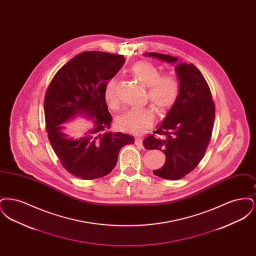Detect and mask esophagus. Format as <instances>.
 <instances>
[{"label": "esophagus", "instance_id": "esophagus-1", "mask_svg": "<svg viewBox=\"0 0 256 256\" xmlns=\"http://www.w3.org/2000/svg\"><path fill=\"white\" fill-rule=\"evenodd\" d=\"M134 143L136 146H143V139L141 137H135Z\"/></svg>", "mask_w": 256, "mask_h": 256}]
</instances>
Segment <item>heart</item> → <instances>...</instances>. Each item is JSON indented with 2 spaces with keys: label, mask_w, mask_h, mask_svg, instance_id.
Wrapping results in <instances>:
<instances>
[{
  "label": "heart",
  "mask_w": 256,
  "mask_h": 256,
  "mask_svg": "<svg viewBox=\"0 0 256 256\" xmlns=\"http://www.w3.org/2000/svg\"><path fill=\"white\" fill-rule=\"evenodd\" d=\"M130 73L148 87V98L161 113H166L178 102L180 94V82L172 74H160L158 67L148 61H137L130 68ZM104 97L111 108L118 106L117 80L111 78L104 87ZM156 121V112L152 106L124 111L117 119L118 128L126 132L141 134Z\"/></svg>",
  "instance_id": "obj_1"
}]
</instances>
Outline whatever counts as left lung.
Here are the masks:
<instances>
[{"label": "left lung", "mask_w": 256, "mask_h": 256, "mask_svg": "<svg viewBox=\"0 0 256 256\" xmlns=\"http://www.w3.org/2000/svg\"><path fill=\"white\" fill-rule=\"evenodd\" d=\"M145 56L178 63V58L169 54L146 52ZM176 71L180 82L178 100L154 132L159 136L150 134L143 142L146 150L165 154L164 166L154 174L170 180L182 178L204 158L215 120V104L200 71L185 62H178Z\"/></svg>", "instance_id": "left-lung-1"}]
</instances>
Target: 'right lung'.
I'll list each match as a JSON object with an SVG mask.
<instances>
[{
    "instance_id": "right-lung-1",
    "label": "right lung",
    "mask_w": 256,
    "mask_h": 256,
    "mask_svg": "<svg viewBox=\"0 0 256 256\" xmlns=\"http://www.w3.org/2000/svg\"><path fill=\"white\" fill-rule=\"evenodd\" d=\"M126 58L104 52H84L63 65L46 91L44 113L52 148L64 167L80 180L108 174L122 146L134 144L130 134L110 132L112 117L104 97V87ZM94 120V128L80 140L62 132L60 124L76 114Z\"/></svg>"
}]
</instances>
